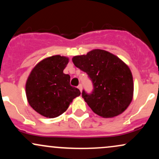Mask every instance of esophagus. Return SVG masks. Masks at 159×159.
I'll list each match as a JSON object with an SVG mask.
<instances>
[{"mask_svg":"<svg viewBox=\"0 0 159 159\" xmlns=\"http://www.w3.org/2000/svg\"><path fill=\"white\" fill-rule=\"evenodd\" d=\"M78 88L79 89L80 91H81V90H82V85H81V84L78 85Z\"/></svg>","mask_w":159,"mask_h":159,"instance_id":"34e87169","label":"esophagus"}]
</instances>
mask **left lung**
Wrapping results in <instances>:
<instances>
[{
	"instance_id": "1",
	"label": "left lung",
	"mask_w": 159,
	"mask_h": 159,
	"mask_svg": "<svg viewBox=\"0 0 159 159\" xmlns=\"http://www.w3.org/2000/svg\"><path fill=\"white\" fill-rule=\"evenodd\" d=\"M72 62L93 82V92L87 93L83 90L82 97L95 114L105 118L114 117L129 107L134 91L132 74L118 57L94 49L86 55L73 57Z\"/></svg>"
}]
</instances>
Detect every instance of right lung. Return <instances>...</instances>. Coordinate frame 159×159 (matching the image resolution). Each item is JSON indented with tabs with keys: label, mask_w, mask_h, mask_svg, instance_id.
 Instances as JSON below:
<instances>
[{
	"label": "right lung",
	"mask_w": 159,
	"mask_h": 159,
	"mask_svg": "<svg viewBox=\"0 0 159 159\" xmlns=\"http://www.w3.org/2000/svg\"><path fill=\"white\" fill-rule=\"evenodd\" d=\"M69 58L49 57L40 61L27 78L26 96L29 105L42 116L54 118L67 110L81 92L70 85V76L63 73Z\"/></svg>",
	"instance_id": "1"
}]
</instances>
